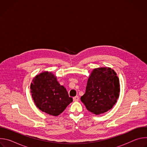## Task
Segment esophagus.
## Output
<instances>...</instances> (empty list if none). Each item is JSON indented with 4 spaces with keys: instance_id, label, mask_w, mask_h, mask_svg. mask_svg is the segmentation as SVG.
Returning a JSON list of instances; mask_svg holds the SVG:
<instances>
[{
    "instance_id": "esophagus-1",
    "label": "esophagus",
    "mask_w": 147,
    "mask_h": 147,
    "mask_svg": "<svg viewBox=\"0 0 147 147\" xmlns=\"http://www.w3.org/2000/svg\"><path fill=\"white\" fill-rule=\"evenodd\" d=\"M79 100V97L78 96H76L73 98V100L74 101H78Z\"/></svg>"
}]
</instances>
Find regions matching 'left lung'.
<instances>
[{
	"instance_id": "obj_1",
	"label": "left lung",
	"mask_w": 147,
	"mask_h": 147,
	"mask_svg": "<svg viewBox=\"0 0 147 147\" xmlns=\"http://www.w3.org/2000/svg\"><path fill=\"white\" fill-rule=\"evenodd\" d=\"M120 85L116 72L111 68L95 69L90 76L81 102L88 111L100 115L112 109L119 96Z\"/></svg>"
}]
</instances>
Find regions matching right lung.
I'll return each instance as SVG.
<instances>
[{"label":"right lung","mask_w":147,"mask_h":147,"mask_svg":"<svg viewBox=\"0 0 147 147\" xmlns=\"http://www.w3.org/2000/svg\"><path fill=\"white\" fill-rule=\"evenodd\" d=\"M32 97L36 106L42 112L58 116L73 102L66 89L49 72L42 73L33 79L31 84Z\"/></svg>","instance_id":"add662e5"}]
</instances>
